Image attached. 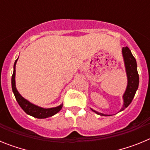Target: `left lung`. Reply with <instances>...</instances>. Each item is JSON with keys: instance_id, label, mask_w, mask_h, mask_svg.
<instances>
[{"instance_id": "left-lung-1", "label": "left lung", "mask_w": 150, "mask_h": 150, "mask_svg": "<svg viewBox=\"0 0 150 150\" xmlns=\"http://www.w3.org/2000/svg\"><path fill=\"white\" fill-rule=\"evenodd\" d=\"M122 55L123 59H124L125 70H126L127 77H128V85H127L126 90L123 95L124 104H123V107H122L120 111L124 110L132 103L135 93H136V91L138 88L139 85V75L138 73H137V62H136V59L133 56L132 52L128 46H125V47L122 48ZM91 110L96 112L97 114L100 115V116H110V115L97 112L92 109H91Z\"/></svg>"}]
</instances>
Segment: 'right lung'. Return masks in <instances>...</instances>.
<instances>
[{"mask_svg":"<svg viewBox=\"0 0 150 150\" xmlns=\"http://www.w3.org/2000/svg\"><path fill=\"white\" fill-rule=\"evenodd\" d=\"M18 59L16 60L15 63H14V66H13V74L12 76V89H13V94L15 95V98L16 99L18 104H19L22 109L27 114L30 115L31 116H34L38 119H45V118H48L50 116H54L56 114L57 112H59V111L62 110L63 104H61L59 107H52V108H43V107H38L34 104H31L30 102L25 99L20 94L18 93V91H17L16 87V80H15V76H16V64Z\"/></svg>","mask_w":150,"mask_h":150,"instance_id":"obj_1","label":"right lung"}]
</instances>
